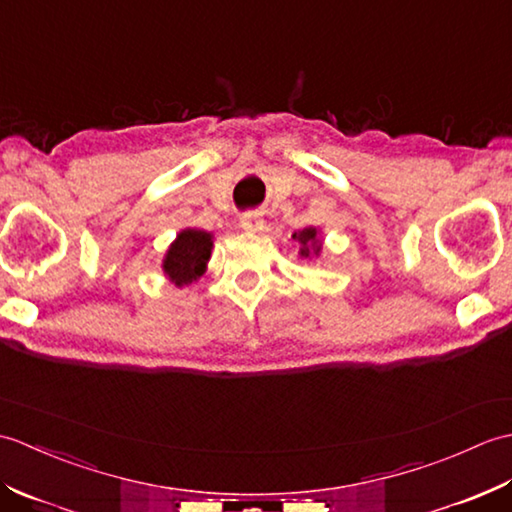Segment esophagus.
Masks as SVG:
<instances>
[{
  "label": "esophagus",
  "mask_w": 512,
  "mask_h": 512,
  "mask_svg": "<svg viewBox=\"0 0 512 512\" xmlns=\"http://www.w3.org/2000/svg\"><path fill=\"white\" fill-rule=\"evenodd\" d=\"M239 226H242L244 231L257 233V231H262V228H264V220L257 213H244L242 217H239Z\"/></svg>",
  "instance_id": "esophagus-1"
}]
</instances>
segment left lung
I'll return each mask as SVG.
<instances>
[{"label": "left lung", "mask_w": 512, "mask_h": 512, "mask_svg": "<svg viewBox=\"0 0 512 512\" xmlns=\"http://www.w3.org/2000/svg\"><path fill=\"white\" fill-rule=\"evenodd\" d=\"M292 239L299 242V255L303 259H312L321 255L323 242H321V231L317 226H306L303 231L292 233Z\"/></svg>", "instance_id": "8db88e82"}]
</instances>
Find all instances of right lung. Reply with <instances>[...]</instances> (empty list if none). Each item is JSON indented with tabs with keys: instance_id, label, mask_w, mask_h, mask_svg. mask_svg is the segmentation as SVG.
Listing matches in <instances>:
<instances>
[{
	"instance_id": "obj_1",
	"label": "right lung",
	"mask_w": 512,
	"mask_h": 512,
	"mask_svg": "<svg viewBox=\"0 0 512 512\" xmlns=\"http://www.w3.org/2000/svg\"><path fill=\"white\" fill-rule=\"evenodd\" d=\"M213 233L200 228H184L169 244L162 257V273L173 286H189L206 273V264L211 259Z\"/></svg>"
}]
</instances>
